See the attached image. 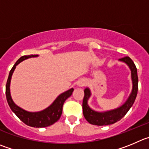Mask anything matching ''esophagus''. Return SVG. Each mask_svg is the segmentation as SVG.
I'll return each instance as SVG.
<instances>
[{
	"label": "esophagus",
	"mask_w": 149,
	"mask_h": 149,
	"mask_svg": "<svg viewBox=\"0 0 149 149\" xmlns=\"http://www.w3.org/2000/svg\"><path fill=\"white\" fill-rule=\"evenodd\" d=\"M77 84L79 87H83V86H84L86 84V81L84 79H81V80H79V81H78Z\"/></svg>",
	"instance_id": "esophagus-1"
}]
</instances>
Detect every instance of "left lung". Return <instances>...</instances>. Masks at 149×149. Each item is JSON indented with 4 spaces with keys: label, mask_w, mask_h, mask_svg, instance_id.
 Segmentation results:
<instances>
[{
    "label": "left lung",
    "mask_w": 149,
    "mask_h": 149,
    "mask_svg": "<svg viewBox=\"0 0 149 149\" xmlns=\"http://www.w3.org/2000/svg\"><path fill=\"white\" fill-rule=\"evenodd\" d=\"M119 61L126 64L131 70V79L132 82V88L130 95L128 97L127 100L119 107L111 110L98 112L92 109L88 104V100L91 96V91L89 87L84 89V97L83 99L82 109L83 114L86 120L93 125L96 126H106V125L113 124L115 122L120 120L124 117L132 107L138 90V77H137V68L133 61L129 56H126Z\"/></svg>",
    "instance_id": "8db88e82"
}]
</instances>
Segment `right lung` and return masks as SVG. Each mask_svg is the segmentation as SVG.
Returning a JSON list of instances; mask_svg holds the SVG:
<instances>
[{
	"label": "right lung",
	"mask_w": 149,
	"mask_h": 149,
	"mask_svg": "<svg viewBox=\"0 0 149 149\" xmlns=\"http://www.w3.org/2000/svg\"><path fill=\"white\" fill-rule=\"evenodd\" d=\"M39 55L23 56L17 61L13 68H12V70L9 72L6 86V100H7V102L9 104V106L10 107L12 112L23 123H26L28 126H31V127L42 128L47 127V126L54 124L60 118L61 115L62 113V107H63L64 103L66 101L67 98H68L72 95L73 92V88H70V90L61 93L57 98L54 100V102L49 107H48L43 110L39 111V112H29V111L25 110V109H22L21 107L17 106L14 102L12 96H11L10 83L12 74H13L16 66L18 64H20L21 62L29 59V58L37 57Z\"/></svg>",
	"instance_id": "obj_1"
}]
</instances>
